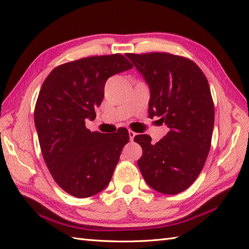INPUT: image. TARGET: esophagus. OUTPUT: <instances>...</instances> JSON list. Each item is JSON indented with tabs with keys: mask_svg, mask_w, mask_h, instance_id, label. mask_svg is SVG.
Wrapping results in <instances>:
<instances>
[{
	"mask_svg": "<svg viewBox=\"0 0 249 249\" xmlns=\"http://www.w3.org/2000/svg\"><path fill=\"white\" fill-rule=\"evenodd\" d=\"M135 135H136V133H135V132H133V131H131V130H129V137H130V141H131V142L134 140V137H135Z\"/></svg>",
	"mask_w": 249,
	"mask_h": 249,
	"instance_id": "34e87169",
	"label": "esophagus"
}]
</instances>
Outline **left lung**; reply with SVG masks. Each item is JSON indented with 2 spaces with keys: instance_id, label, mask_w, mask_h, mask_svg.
Masks as SVG:
<instances>
[{
  "instance_id": "8db88e82",
  "label": "left lung",
  "mask_w": 249,
  "mask_h": 249,
  "mask_svg": "<svg viewBox=\"0 0 249 249\" xmlns=\"http://www.w3.org/2000/svg\"><path fill=\"white\" fill-rule=\"evenodd\" d=\"M150 88L149 117L169 131L161 141L140 134L137 165L147 184L176 195L194 183L206 163L214 126V103L206 75L193 60L170 53H126Z\"/></svg>"
}]
</instances>
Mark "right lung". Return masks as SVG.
<instances>
[{
    "label": "right lung",
    "mask_w": 249,
    "mask_h": 249,
    "mask_svg": "<svg viewBox=\"0 0 249 249\" xmlns=\"http://www.w3.org/2000/svg\"><path fill=\"white\" fill-rule=\"evenodd\" d=\"M133 68L121 54L81 58L57 66L43 82L34 120L43 160L59 187L76 198L98 194L109 183L129 132H90L107 80Z\"/></svg>",
    "instance_id": "1"
}]
</instances>
